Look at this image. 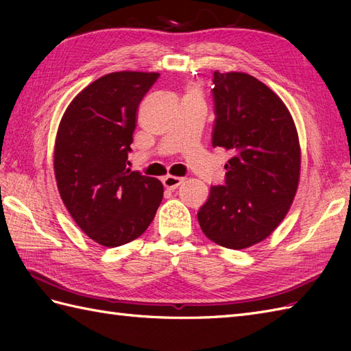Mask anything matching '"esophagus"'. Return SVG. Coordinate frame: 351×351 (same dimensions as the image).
Listing matches in <instances>:
<instances>
[{
  "label": "esophagus",
  "instance_id": "34e87169",
  "mask_svg": "<svg viewBox=\"0 0 351 351\" xmlns=\"http://www.w3.org/2000/svg\"><path fill=\"white\" fill-rule=\"evenodd\" d=\"M182 181H184V178L173 176V175H167V176H164V178H162V184H164V187L169 189V190H175V189H178V187H180V185L182 184Z\"/></svg>",
  "mask_w": 351,
  "mask_h": 351
}]
</instances>
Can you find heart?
<instances>
[{"label": "heart", "instance_id": "heart-1", "mask_svg": "<svg viewBox=\"0 0 351 351\" xmlns=\"http://www.w3.org/2000/svg\"><path fill=\"white\" fill-rule=\"evenodd\" d=\"M185 96H197V98H200V90L197 86H190L189 90H187V95Z\"/></svg>", "mask_w": 351, "mask_h": 351}]
</instances>
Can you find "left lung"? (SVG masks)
Listing matches in <instances>:
<instances>
[{
    "instance_id": "obj_1",
    "label": "left lung",
    "mask_w": 351,
    "mask_h": 351,
    "mask_svg": "<svg viewBox=\"0 0 351 351\" xmlns=\"http://www.w3.org/2000/svg\"><path fill=\"white\" fill-rule=\"evenodd\" d=\"M213 146L232 154L226 181L211 187L200 229L226 249H247L280 225L300 181L299 134L285 104L244 72H214Z\"/></svg>"
}]
</instances>
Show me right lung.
Wrapping results in <instances>:
<instances>
[{
    "label": "right lung",
    "mask_w": 351,
    "mask_h": 351,
    "mask_svg": "<svg viewBox=\"0 0 351 351\" xmlns=\"http://www.w3.org/2000/svg\"><path fill=\"white\" fill-rule=\"evenodd\" d=\"M156 72H111L66 108L54 145V173L64 206L83 232L106 247L136 240L162 200L156 178L128 164L140 101Z\"/></svg>",
    "instance_id": "right-lung-1"
}]
</instances>
